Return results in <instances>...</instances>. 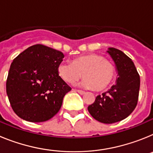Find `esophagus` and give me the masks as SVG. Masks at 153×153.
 Masks as SVG:
<instances>
[{
    "instance_id": "34e87169",
    "label": "esophagus",
    "mask_w": 153,
    "mask_h": 153,
    "mask_svg": "<svg viewBox=\"0 0 153 153\" xmlns=\"http://www.w3.org/2000/svg\"><path fill=\"white\" fill-rule=\"evenodd\" d=\"M75 90L77 92V93H79V94H81V95L85 94V91H83V90Z\"/></svg>"
}]
</instances>
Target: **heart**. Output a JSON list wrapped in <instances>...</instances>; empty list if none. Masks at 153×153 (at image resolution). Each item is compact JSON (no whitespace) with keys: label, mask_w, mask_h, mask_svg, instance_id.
Returning <instances> with one entry per match:
<instances>
[{"label":"heart","mask_w":153,"mask_h":153,"mask_svg":"<svg viewBox=\"0 0 153 153\" xmlns=\"http://www.w3.org/2000/svg\"><path fill=\"white\" fill-rule=\"evenodd\" d=\"M57 73L66 83H74L82 75L80 84L95 90L106 89L116 76L114 66L103 56L97 53L83 55L74 58L72 63L62 61L58 64Z\"/></svg>","instance_id":"1"}]
</instances>
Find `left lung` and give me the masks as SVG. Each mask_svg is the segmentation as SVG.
I'll list each match as a JSON object with an SVG mask.
<instances>
[{
  "mask_svg": "<svg viewBox=\"0 0 153 153\" xmlns=\"http://www.w3.org/2000/svg\"><path fill=\"white\" fill-rule=\"evenodd\" d=\"M107 53L114 61L118 77L107 92L96 97L88 111L99 122L111 124L126 119L135 109L140 78L133 62L123 51L109 47Z\"/></svg>",
  "mask_w": 153,
  "mask_h": 153,
  "instance_id": "obj_1",
  "label": "left lung"
}]
</instances>
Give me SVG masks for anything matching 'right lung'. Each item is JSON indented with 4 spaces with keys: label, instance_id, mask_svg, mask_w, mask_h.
Returning <instances> with one entry per match:
<instances>
[{
    "label": "right lung",
    "instance_id": "right-lung-1",
    "mask_svg": "<svg viewBox=\"0 0 153 153\" xmlns=\"http://www.w3.org/2000/svg\"><path fill=\"white\" fill-rule=\"evenodd\" d=\"M62 52L42 44L28 47L13 60L6 90L13 112L23 120L44 122L54 117L71 90L60 77Z\"/></svg>",
    "mask_w": 153,
    "mask_h": 153
}]
</instances>
